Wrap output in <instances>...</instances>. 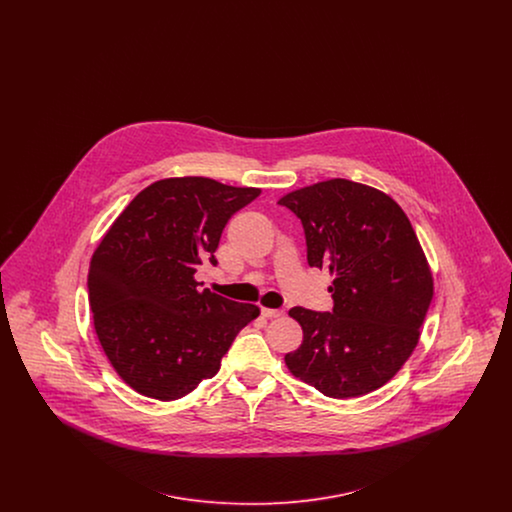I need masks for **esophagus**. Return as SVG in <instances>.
Wrapping results in <instances>:
<instances>
[{
    "mask_svg": "<svg viewBox=\"0 0 512 512\" xmlns=\"http://www.w3.org/2000/svg\"><path fill=\"white\" fill-rule=\"evenodd\" d=\"M261 313H263V317L267 318H278L284 315V311H282V309H268V307H263V309H261Z\"/></svg>",
    "mask_w": 512,
    "mask_h": 512,
    "instance_id": "esophagus-1",
    "label": "esophagus"
}]
</instances>
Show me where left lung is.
I'll return each mask as SVG.
<instances>
[{
	"mask_svg": "<svg viewBox=\"0 0 512 512\" xmlns=\"http://www.w3.org/2000/svg\"><path fill=\"white\" fill-rule=\"evenodd\" d=\"M303 224L307 261L332 276L334 309H290L303 343L284 357L295 378L334 399L382 388L413 355L434 278L390 195L332 178L280 197Z\"/></svg>",
	"mask_w": 512,
	"mask_h": 512,
	"instance_id": "left-lung-1",
	"label": "left lung"
}]
</instances>
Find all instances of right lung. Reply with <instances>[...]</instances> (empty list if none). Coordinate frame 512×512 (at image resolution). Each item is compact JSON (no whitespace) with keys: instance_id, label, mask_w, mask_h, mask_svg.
I'll return each instance as SVG.
<instances>
[{"instance_id":"add662e5","label":"right lung","mask_w":512,"mask_h":512,"mask_svg":"<svg viewBox=\"0 0 512 512\" xmlns=\"http://www.w3.org/2000/svg\"><path fill=\"white\" fill-rule=\"evenodd\" d=\"M259 188L205 176L157 180L111 224L88 270L99 343L132 390L174 401L219 372L220 361L259 307L203 290L194 274L222 230Z\"/></svg>"}]
</instances>
